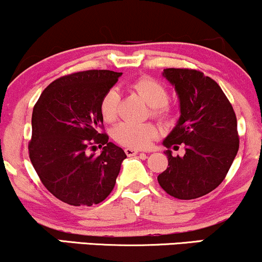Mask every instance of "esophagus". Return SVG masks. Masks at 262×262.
Returning a JSON list of instances; mask_svg holds the SVG:
<instances>
[{"mask_svg":"<svg viewBox=\"0 0 262 262\" xmlns=\"http://www.w3.org/2000/svg\"><path fill=\"white\" fill-rule=\"evenodd\" d=\"M124 151H125V154H127L128 156H134V155L139 154V150L133 149V148H127V149L124 150Z\"/></svg>","mask_w":262,"mask_h":262,"instance_id":"obj_1","label":"esophagus"}]
</instances>
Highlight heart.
<instances>
[{
	"label": "heart",
	"instance_id": "1",
	"mask_svg": "<svg viewBox=\"0 0 262 262\" xmlns=\"http://www.w3.org/2000/svg\"><path fill=\"white\" fill-rule=\"evenodd\" d=\"M132 89L146 101L154 118L165 122L172 117V107L167 102L169 91L160 81L150 76H141L132 83ZM119 106L121 95L116 89H111L101 101V114L104 121H116L119 113ZM113 138L119 144L128 148L145 149L158 138V128L151 123L124 122L114 128Z\"/></svg>",
	"mask_w": 262,
	"mask_h": 262
}]
</instances>
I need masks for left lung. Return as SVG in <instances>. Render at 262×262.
Returning a JSON list of instances; mask_svg holds the SVG:
<instances>
[{
	"label": "left lung",
	"mask_w": 262,
	"mask_h": 262,
	"mask_svg": "<svg viewBox=\"0 0 262 262\" xmlns=\"http://www.w3.org/2000/svg\"><path fill=\"white\" fill-rule=\"evenodd\" d=\"M164 77L179 95V122L164 140L169 165L158 176L170 196L194 200L209 193L227 176L237 150L236 117L233 106L214 80L192 69H165ZM183 143L182 158L169 149Z\"/></svg>",
	"instance_id": "obj_1"
}]
</instances>
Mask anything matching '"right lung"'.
<instances>
[{
    "instance_id": "obj_1",
    "label": "right lung",
    "mask_w": 262,
    "mask_h": 262,
    "mask_svg": "<svg viewBox=\"0 0 262 262\" xmlns=\"http://www.w3.org/2000/svg\"><path fill=\"white\" fill-rule=\"evenodd\" d=\"M122 73L87 70L53 81L33 108L29 158L45 188L71 206L108 197L123 160L122 148L101 133V101ZM103 146L100 156L86 150Z\"/></svg>"
}]
</instances>
